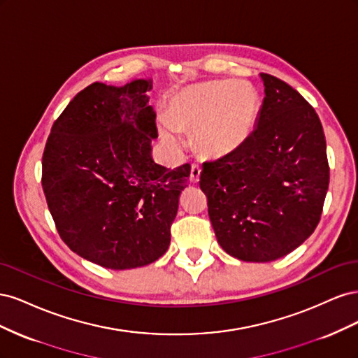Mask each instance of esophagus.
<instances>
[{
	"label": "esophagus",
	"instance_id": "1",
	"mask_svg": "<svg viewBox=\"0 0 358 358\" xmlns=\"http://www.w3.org/2000/svg\"><path fill=\"white\" fill-rule=\"evenodd\" d=\"M200 173H201L200 166H197V164H192L191 166V175H189V178H191L192 183H197L200 180Z\"/></svg>",
	"mask_w": 358,
	"mask_h": 358
}]
</instances>
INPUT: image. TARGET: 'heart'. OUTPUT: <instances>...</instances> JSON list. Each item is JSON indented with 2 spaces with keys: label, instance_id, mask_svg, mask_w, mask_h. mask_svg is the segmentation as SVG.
<instances>
[{
  "label": "heart",
  "instance_id": "obj_1",
  "mask_svg": "<svg viewBox=\"0 0 358 358\" xmlns=\"http://www.w3.org/2000/svg\"><path fill=\"white\" fill-rule=\"evenodd\" d=\"M259 109L258 94L246 82L216 80L189 86L171 100L159 134L171 149L183 145L182 131H194L196 146L210 158L227 157L251 136Z\"/></svg>",
  "mask_w": 358,
  "mask_h": 358
}]
</instances>
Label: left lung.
Segmentation results:
<instances>
[{
  "mask_svg": "<svg viewBox=\"0 0 358 358\" xmlns=\"http://www.w3.org/2000/svg\"><path fill=\"white\" fill-rule=\"evenodd\" d=\"M259 78L266 95L255 129L236 152L204 162L200 188L224 251L268 263L317 229L330 169L315 109L284 80Z\"/></svg>",
  "mask_w": 358,
  "mask_h": 358,
  "instance_id": "obj_1",
  "label": "left lung"
}]
</instances>
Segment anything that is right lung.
Returning a JSON list of instances; mask_svg holds the SVG:
<instances>
[{
    "instance_id": "right-lung-1",
    "label": "right lung",
    "mask_w": 358,
    "mask_h": 358,
    "mask_svg": "<svg viewBox=\"0 0 358 358\" xmlns=\"http://www.w3.org/2000/svg\"><path fill=\"white\" fill-rule=\"evenodd\" d=\"M152 80L86 86L53 122L41 185L61 239L106 268L154 263L170 245L191 166H159Z\"/></svg>"
}]
</instances>
